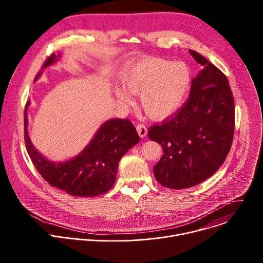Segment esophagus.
<instances>
[{
    "label": "esophagus",
    "instance_id": "34e87169",
    "mask_svg": "<svg viewBox=\"0 0 263 263\" xmlns=\"http://www.w3.org/2000/svg\"><path fill=\"white\" fill-rule=\"evenodd\" d=\"M136 130H137L138 135H139L141 138L145 137L146 134H147V129H146V127H145L143 124H138V125L136 126Z\"/></svg>",
    "mask_w": 263,
    "mask_h": 263
}]
</instances>
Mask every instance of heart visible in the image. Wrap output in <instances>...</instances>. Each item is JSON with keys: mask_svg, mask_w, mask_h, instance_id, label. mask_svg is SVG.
<instances>
[{"mask_svg": "<svg viewBox=\"0 0 263 263\" xmlns=\"http://www.w3.org/2000/svg\"><path fill=\"white\" fill-rule=\"evenodd\" d=\"M127 89L140 96V105L153 119H164L177 112L190 96L193 73L189 64L162 58H146L128 67L123 74ZM123 102H130L129 92L116 89Z\"/></svg>", "mask_w": 263, "mask_h": 263, "instance_id": "heart-1", "label": "heart"}]
</instances>
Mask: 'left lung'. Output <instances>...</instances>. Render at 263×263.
Masks as SVG:
<instances>
[{
	"label": "left lung",
	"mask_w": 263,
	"mask_h": 263,
	"mask_svg": "<svg viewBox=\"0 0 263 263\" xmlns=\"http://www.w3.org/2000/svg\"><path fill=\"white\" fill-rule=\"evenodd\" d=\"M203 66L190 98L176 116L148 130L163 148L153 167L155 179L171 190L190 189L210 178L226 159L233 140L235 107L227 77L201 54Z\"/></svg>",
	"instance_id": "8db88e82"
}]
</instances>
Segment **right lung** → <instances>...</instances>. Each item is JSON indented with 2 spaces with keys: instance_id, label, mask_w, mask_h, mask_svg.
<instances>
[{
  "instance_id": "1",
  "label": "right lung",
  "mask_w": 263,
  "mask_h": 263,
  "mask_svg": "<svg viewBox=\"0 0 263 263\" xmlns=\"http://www.w3.org/2000/svg\"><path fill=\"white\" fill-rule=\"evenodd\" d=\"M61 55L52 54L43 69L55 64ZM37 74L35 81L41 77ZM25 110V139L29 156L36 170L52 186L74 197H97L115 185L121 158L139 141L129 120L111 119L96 132L82 151L65 161H52L33 145L28 132V107Z\"/></svg>"
}]
</instances>
